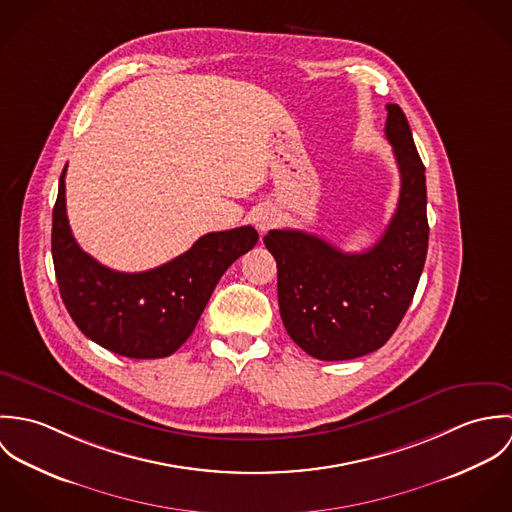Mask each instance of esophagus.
<instances>
[{
	"instance_id": "1",
	"label": "esophagus",
	"mask_w": 512,
	"mask_h": 512,
	"mask_svg": "<svg viewBox=\"0 0 512 512\" xmlns=\"http://www.w3.org/2000/svg\"><path fill=\"white\" fill-rule=\"evenodd\" d=\"M278 222V213L274 209H262L258 215H256V226L260 232H266L270 228H274Z\"/></svg>"
}]
</instances>
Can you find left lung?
Segmentation results:
<instances>
[{
  "label": "left lung",
  "instance_id": "8db88e82",
  "mask_svg": "<svg viewBox=\"0 0 512 512\" xmlns=\"http://www.w3.org/2000/svg\"><path fill=\"white\" fill-rule=\"evenodd\" d=\"M386 140L400 169V197L380 240L341 252L303 230H270L278 303L293 343L319 361H349L380 349L400 325L428 254L426 167L406 114L386 104Z\"/></svg>",
  "mask_w": 512,
  "mask_h": 512
}]
</instances>
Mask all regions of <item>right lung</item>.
Returning <instances> with one entry per match:
<instances>
[{
	"label": "right lung",
	"instance_id": "1",
	"mask_svg": "<svg viewBox=\"0 0 512 512\" xmlns=\"http://www.w3.org/2000/svg\"><path fill=\"white\" fill-rule=\"evenodd\" d=\"M65 175L67 165L53 209L51 250L61 297L76 327L122 357L173 355L195 331L228 266L254 248L258 232L252 226L209 232L163 266L116 272L76 244L67 219Z\"/></svg>",
	"mask_w": 512,
	"mask_h": 512
}]
</instances>
